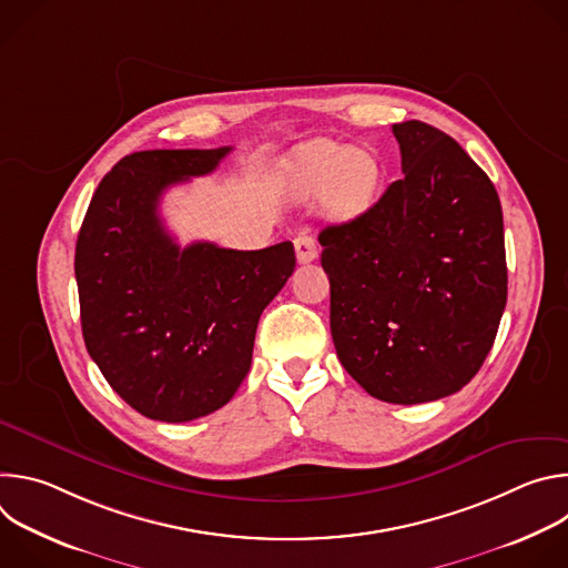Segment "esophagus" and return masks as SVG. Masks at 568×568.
<instances>
[{
    "label": "esophagus",
    "mask_w": 568,
    "mask_h": 568,
    "mask_svg": "<svg viewBox=\"0 0 568 568\" xmlns=\"http://www.w3.org/2000/svg\"><path fill=\"white\" fill-rule=\"evenodd\" d=\"M294 250H296V261L298 263H312L316 256H318V250H316V240L307 233V231H301L296 237H294Z\"/></svg>",
    "instance_id": "obj_1"
}]
</instances>
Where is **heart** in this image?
Masks as SVG:
<instances>
[{
    "mask_svg": "<svg viewBox=\"0 0 568 568\" xmlns=\"http://www.w3.org/2000/svg\"><path fill=\"white\" fill-rule=\"evenodd\" d=\"M379 171L375 159L351 145L312 141L292 152L283 169V191L296 202L326 197L339 217L362 213L375 197Z\"/></svg>",
    "mask_w": 568,
    "mask_h": 568,
    "instance_id": "obj_1",
    "label": "heart"
}]
</instances>
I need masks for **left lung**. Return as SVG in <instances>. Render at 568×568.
Segmentation results:
<instances>
[{"label":"left lung","mask_w":568,"mask_h":568,"mask_svg":"<svg viewBox=\"0 0 568 568\" xmlns=\"http://www.w3.org/2000/svg\"><path fill=\"white\" fill-rule=\"evenodd\" d=\"M402 178L351 222L318 233L331 333L348 375L377 399L460 390L488 357L508 298L495 184L445 132L393 125Z\"/></svg>","instance_id":"obj_1"}]
</instances>
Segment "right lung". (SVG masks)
<instances>
[{
	"label": "right lung",
	"mask_w": 568,
	"mask_h": 568,
	"mask_svg": "<svg viewBox=\"0 0 568 568\" xmlns=\"http://www.w3.org/2000/svg\"><path fill=\"white\" fill-rule=\"evenodd\" d=\"M231 148L143 150L101 180L75 242L80 326L108 384L150 420L217 412L252 366L258 318L294 272L292 242L180 247L159 217L169 186L209 175Z\"/></svg>",
	"instance_id": "obj_1"
}]
</instances>
